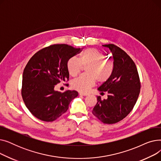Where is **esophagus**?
<instances>
[{
  "label": "esophagus",
  "instance_id": "obj_1",
  "mask_svg": "<svg viewBox=\"0 0 161 161\" xmlns=\"http://www.w3.org/2000/svg\"><path fill=\"white\" fill-rule=\"evenodd\" d=\"M79 94H80V95H81V96H87L88 95L87 93H84V92H80Z\"/></svg>",
  "mask_w": 161,
  "mask_h": 161
}]
</instances>
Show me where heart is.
I'll list each match as a JSON object with an SVG mask.
<instances>
[{"label": "heart", "instance_id": "1", "mask_svg": "<svg viewBox=\"0 0 161 161\" xmlns=\"http://www.w3.org/2000/svg\"><path fill=\"white\" fill-rule=\"evenodd\" d=\"M87 65V74L72 81L73 89L80 92L88 91L97 81L99 83L106 82L110 78L114 69L113 62L106 60L105 55L95 48L86 49L80 58L77 57H71L68 61L67 69L69 74L75 77L81 71L83 66Z\"/></svg>", "mask_w": 161, "mask_h": 161}]
</instances>
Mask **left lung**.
Here are the masks:
<instances>
[{"label": "left lung", "mask_w": 161, "mask_h": 161, "mask_svg": "<svg viewBox=\"0 0 161 161\" xmlns=\"http://www.w3.org/2000/svg\"><path fill=\"white\" fill-rule=\"evenodd\" d=\"M113 55L112 75L98 90L108 92L107 99L97 97L98 102L92 113L106 124H114L123 119L132 111L138 98L141 84L137 68L132 59L120 47L106 44ZM104 93V92H103Z\"/></svg>", "instance_id": "obj_1"}]
</instances>
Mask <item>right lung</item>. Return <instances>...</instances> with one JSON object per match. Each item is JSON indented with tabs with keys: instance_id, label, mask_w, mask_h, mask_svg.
<instances>
[{
	"instance_id": "obj_1",
	"label": "right lung",
	"mask_w": 161,
	"mask_h": 161,
	"mask_svg": "<svg viewBox=\"0 0 161 161\" xmlns=\"http://www.w3.org/2000/svg\"><path fill=\"white\" fill-rule=\"evenodd\" d=\"M80 52L81 48L54 44L39 50L30 58L23 73L21 95L25 106L38 119L46 122L56 120L78 95L76 91L61 92L54 87L69 80L68 61Z\"/></svg>"
}]
</instances>
